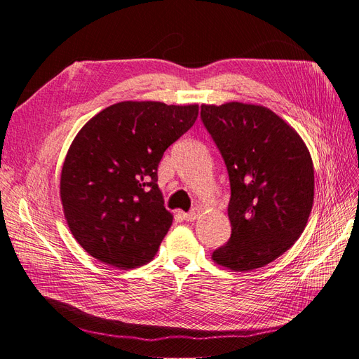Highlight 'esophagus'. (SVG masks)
Returning <instances> with one entry per match:
<instances>
[{
  "label": "esophagus",
  "instance_id": "esophagus-1",
  "mask_svg": "<svg viewBox=\"0 0 359 359\" xmlns=\"http://www.w3.org/2000/svg\"><path fill=\"white\" fill-rule=\"evenodd\" d=\"M199 217V210L198 208H193L190 212L182 214V219L186 222H194Z\"/></svg>",
  "mask_w": 359,
  "mask_h": 359
}]
</instances>
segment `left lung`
<instances>
[{
  "instance_id": "8db88e82",
  "label": "left lung",
  "mask_w": 359,
  "mask_h": 359,
  "mask_svg": "<svg viewBox=\"0 0 359 359\" xmlns=\"http://www.w3.org/2000/svg\"><path fill=\"white\" fill-rule=\"evenodd\" d=\"M201 119L229 173L232 233L215 264L238 273L265 266L295 243L314 198L311 156L299 135L268 107L202 104Z\"/></svg>"
}]
</instances>
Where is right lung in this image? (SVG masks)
Returning a JSON list of instances; mask_svg holds the SVG:
<instances>
[{
    "instance_id": "obj_1",
    "label": "right lung",
    "mask_w": 359,
    "mask_h": 359,
    "mask_svg": "<svg viewBox=\"0 0 359 359\" xmlns=\"http://www.w3.org/2000/svg\"><path fill=\"white\" fill-rule=\"evenodd\" d=\"M198 114V104L121 102L81 128L64 160L60 193L86 253L119 269L156 256L172 224L157 186L158 163Z\"/></svg>"
}]
</instances>
